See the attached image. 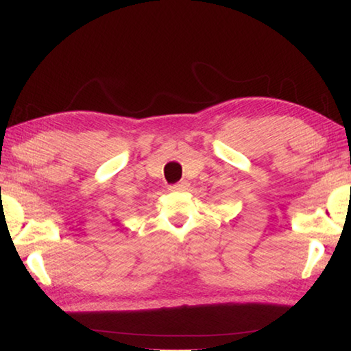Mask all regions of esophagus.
<instances>
[{"instance_id": "1", "label": "esophagus", "mask_w": 351, "mask_h": 351, "mask_svg": "<svg viewBox=\"0 0 351 351\" xmlns=\"http://www.w3.org/2000/svg\"><path fill=\"white\" fill-rule=\"evenodd\" d=\"M189 188V183L188 182H180V183H176V185L169 186L171 191H177V193H182V191H186Z\"/></svg>"}]
</instances>
